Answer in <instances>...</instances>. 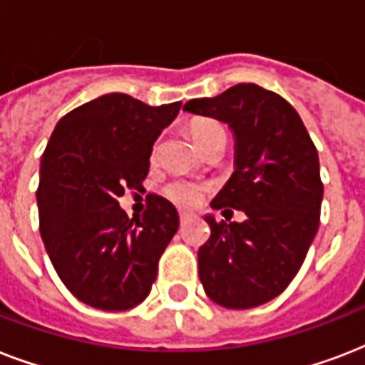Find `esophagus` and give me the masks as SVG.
I'll list each match as a JSON object with an SVG mask.
<instances>
[{
	"instance_id": "34e87169",
	"label": "esophagus",
	"mask_w": 365,
	"mask_h": 365,
	"mask_svg": "<svg viewBox=\"0 0 365 365\" xmlns=\"http://www.w3.org/2000/svg\"><path fill=\"white\" fill-rule=\"evenodd\" d=\"M195 217H197V214H195V212H189V210L180 212V222H182V223L191 222V220H195Z\"/></svg>"
}]
</instances>
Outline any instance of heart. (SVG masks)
<instances>
[{
  "label": "heart",
  "instance_id": "heart-1",
  "mask_svg": "<svg viewBox=\"0 0 365 365\" xmlns=\"http://www.w3.org/2000/svg\"><path fill=\"white\" fill-rule=\"evenodd\" d=\"M222 126L217 125L216 121H210V119H199L191 125V136H193L195 143L199 145L202 140H205L210 132L217 130ZM206 185L200 182H195V180H187V178H178V180H172L168 185H166L165 193L168 195V199H172L174 202L182 206H195L199 205L202 197L206 193Z\"/></svg>",
  "mask_w": 365,
  "mask_h": 365
}]
</instances>
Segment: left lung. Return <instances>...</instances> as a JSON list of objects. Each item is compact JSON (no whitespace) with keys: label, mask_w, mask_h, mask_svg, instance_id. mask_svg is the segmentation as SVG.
I'll list each match as a JSON object with an SVG mask.
<instances>
[{"label":"left lung","mask_w":365,"mask_h":365,"mask_svg":"<svg viewBox=\"0 0 365 365\" xmlns=\"http://www.w3.org/2000/svg\"><path fill=\"white\" fill-rule=\"evenodd\" d=\"M183 110L231 128L235 172L210 206L246 214L242 223L205 216L212 233L199 248L202 288L225 309L263 305L288 288L317 237L324 195L317 148L297 111L254 83L189 100Z\"/></svg>","instance_id":"left-lung-1"}]
</instances>
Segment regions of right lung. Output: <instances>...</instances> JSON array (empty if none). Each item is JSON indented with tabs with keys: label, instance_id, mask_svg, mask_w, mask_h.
Returning <instances> with one entry per match:
<instances>
[{
	"label": "right lung",
	"instance_id": "1",
	"mask_svg": "<svg viewBox=\"0 0 365 365\" xmlns=\"http://www.w3.org/2000/svg\"><path fill=\"white\" fill-rule=\"evenodd\" d=\"M180 108L111 93L54 126L39 168V231L54 271L85 305L128 311L151 292L180 216L170 200L149 195L142 220H128L117 199L142 189L153 143Z\"/></svg>",
	"mask_w": 365,
	"mask_h": 365
}]
</instances>
